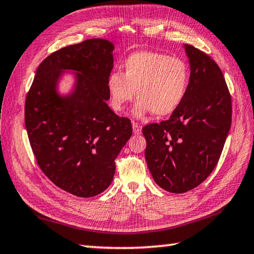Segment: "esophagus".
<instances>
[{
  "label": "esophagus",
  "instance_id": "esophagus-1",
  "mask_svg": "<svg viewBox=\"0 0 254 254\" xmlns=\"http://www.w3.org/2000/svg\"><path fill=\"white\" fill-rule=\"evenodd\" d=\"M132 127H133V132H134L135 134H140V133H141V127L139 126V123L132 122Z\"/></svg>",
  "mask_w": 254,
  "mask_h": 254
}]
</instances>
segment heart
<instances>
[{
    "label": "heart",
    "instance_id": "1",
    "mask_svg": "<svg viewBox=\"0 0 254 254\" xmlns=\"http://www.w3.org/2000/svg\"><path fill=\"white\" fill-rule=\"evenodd\" d=\"M123 72H112L106 80L111 106L122 112L139 97L133 112L136 117L152 112L167 117L178 109L186 96L189 68L183 59L154 51H136L122 64Z\"/></svg>",
    "mask_w": 254,
    "mask_h": 254
}]
</instances>
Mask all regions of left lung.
<instances>
[{
    "mask_svg": "<svg viewBox=\"0 0 254 254\" xmlns=\"http://www.w3.org/2000/svg\"><path fill=\"white\" fill-rule=\"evenodd\" d=\"M185 49L191 70L186 96L168 120L142 128L153 180L176 194L191 190L210 175L232 122L231 94L221 68L194 46Z\"/></svg>",
    "mask_w": 254,
    "mask_h": 254,
    "instance_id": "8db88e82",
    "label": "left lung"
}]
</instances>
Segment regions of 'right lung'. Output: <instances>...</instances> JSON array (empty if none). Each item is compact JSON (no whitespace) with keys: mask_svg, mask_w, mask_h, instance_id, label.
<instances>
[{"mask_svg":"<svg viewBox=\"0 0 254 254\" xmlns=\"http://www.w3.org/2000/svg\"><path fill=\"white\" fill-rule=\"evenodd\" d=\"M114 46L87 39L49 55L37 69L25 97L24 122L30 145L47 177L78 197H93L110 186L115 159L130 139V119L106 101ZM79 72L75 92L60 98L55 84L63 70Z\"/></svg>","mask_w":254,"mask_h":254,"instance_id":"add662e5","label":"right lung"}]
</instances>
